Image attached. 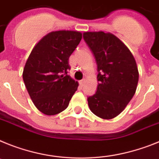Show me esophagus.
I'll return each mask as SVG.
<instances>
[{"instance_id": "34e87169", "label": "esophagus", "mask_w": 159, "mask_h": 159, "mask_svg": "<svg viewBox=\"0 0 159 159\" xmlns=\"http://www.w3.org/2000/svg\"><path fill=\"white\" fill-rule=\"evenodd\" d=\"M85 79H82L79 81V84L81 85V86H83V85H85Z\"/></svg>"}]
</instances>
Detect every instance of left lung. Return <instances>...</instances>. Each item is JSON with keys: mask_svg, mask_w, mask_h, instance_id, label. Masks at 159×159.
<instances>
[{"mask_svg": "<svg viewBox=\"0 0 159 159\" xmlns=\"http://www.w3.org/2000/svg\"><path fill=\"white\" fill-rule=\"evenodd\" d=\"M98 66V89L88 97V105L103 119L118 116L134 95L139 81L136 61L130 51L117 37L103 32L83 34Z\"/></svg>", "mask_w": 159, "mask_h": 159, "instance_id": "8db88e82", "label": "left lung"}]
</instances>
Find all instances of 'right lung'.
Instances as JSON below:
<instances>
[{
	"label": "right lung",
	"mask_w": 159,
	"mask_h": 159,
	"mask_svg": "<svg viewBox=\"0 0 159 159\" xmlns=\"http://www.w3.org/2000/svg\"><path fill=\"white\" fill-rule=\"evenodd\" d=\"M75 31L52 32L32 50L23 70L25 87L35 106L46 115L66 110L78 83L68 75L69 58L81 40Z\"/></svg>",
	"instance_id": "1"
}]
</instances>
